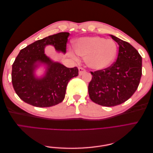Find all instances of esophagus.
Here are the masks:
<instances>
[{"label": "esophagus", "instance_id": "34e87169", "mask_svg": "<svg viewBox=\"0 0 153 153\" xmlns=\"http://www.w3.org/2000/svg\"><path fill=\"white\" fill-rule=\"evenodd\" d=\"M78 70H79V75L80 76H82L83 74L85 73V72H86V71L85 70V69L84 68H78Z\"/></svg>", "mask_w": 153, "mask_h": 153}]
</instances>
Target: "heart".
I'll list each match as a JSON object with an SVG mask.
<instances>
[{
  "mask_svg": "<svg viewBox=\"0 0 153 153\" xmlns=\"http://www.w3.org/2000/svg\"><path fill=\"white\" fill-rule=\"evenodd\" d=\"M73 47L78 55L84 57L86 65L96 71L108 68L117 53V45L114 40L100 36L80 38L75 41Z\"/></svg>",
  "mask_w": 153,
  "mask_h": 153,
  "instance_id": "b5f03b06",
  "label": "heart"
}]
</instances>
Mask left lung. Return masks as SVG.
Wrapping results in <instances>:
<instances>
[{
    "instance_id": "8db88e82",
    "label": "left lung",
    "mask_w": 153,
    "mask_h": 153,
    "mask_svg": "<svg viewBox=\"0 0 153 153\" xmlns=\"http://www.w3.org/2000/svg\"><path fill=\"white\" fill-rule=\"evenodd\" d=\"M119 45L117 61L103 70L91 72L88 86L91 100L104 106H114L127 101L135 93L142 76V57L131 45L110 35Z\"/></svg>"
}]
</instances>
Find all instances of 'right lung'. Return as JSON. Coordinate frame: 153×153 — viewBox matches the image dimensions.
I'll return each mask as SVG.
<instances>
[{
    "mask_svg": "<svg viewBox=\"0 0 153 153\" xmlns=\"http://www.w3.org/2000/svg\"><path fill=\"white\" fill-rule=\"evenodd\" d=\"M69 36V32H60L20 50L13 64L11 79L16 93L24 102L37 107H50L65 98L68 82L78 75V69L53 61L45 53V48L52 45L57 52L65 53ZM42 64L46 70L43 76L38 77L35 71Z\"/></svg>",
    "mask_w": 153,
    "mask_h": 153,
    "instance_id": "right-lung-1",
    "label": "right lung"
}]
</instances>
